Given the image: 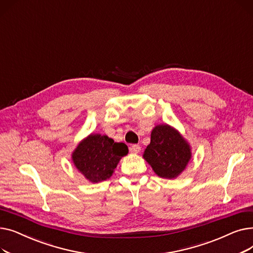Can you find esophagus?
<instances>
[{
    "instance_id": "1",
    "label": "esophagus",
    "mask_w": 253,
    "mask_h": 253,
    "mask_svg": "<svg viewBox=\"0 0 253 253\" xmlns=\"http://www.w3.org/2000/svg\"><path fill=\"white\" fill-rule=\"evenodd\" d=\"M129 150H130V152H131V153L137 154V153H139V152H140V147H139L138 144H132Z\"/></svg>"
}]
</instances>
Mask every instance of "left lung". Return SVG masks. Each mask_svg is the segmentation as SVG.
Instances as JSON below:
<instances>
[{"label": "left lung", "mask_w": 253, "mask_h": 253, "mask_svg": "<svg viewBox=\"0 0 253 253\" xmlns=\"http://www.w3.org/2000/svg\"><path fill=\"white\" fill-rule=\"evenodd\" d=\"M192 157L188 142L169 125L156 126L151 134V143L143 158L160 177L174 178L188 165Z\"/></svg>", "instance_id": "obj_1"}]
</instances>
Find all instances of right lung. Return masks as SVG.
Returning <instances> with one entry per match:
<instances>
[{
    "label": "right lung",
    "instance_id": "add662e5",
    "mask_svg": "<svg viewBox=\"0 0 253 253\" xmlns=\"http://www.w3.org/2000/svg\"><path fill=\"white\" fill-rule=\"evenodd\" d=\"M128 154L123 142H115L106 135L91 134L80 142L73 153L75 166L91 182L110 178L120 159Z\"/></svg>",
    "mask_w": 253,
    "mask_h": 253
}]
</instances>
